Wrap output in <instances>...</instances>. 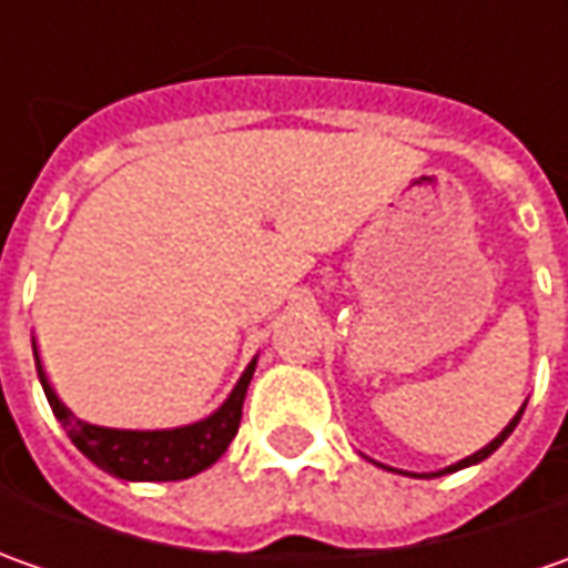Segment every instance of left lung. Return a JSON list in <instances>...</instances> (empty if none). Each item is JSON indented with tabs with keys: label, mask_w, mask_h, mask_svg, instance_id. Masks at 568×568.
Returning a JSON list of instances; mask_svg holds the SVG:
<instances>
[{
	"label": "left lung",
	"mask_w": 568,
	"mask_h": 568,
	"mask_svg": "<svg viewBox=\"0 0 568 568\" xmlns=\"http://www.w3.org/2000/svg\"><path fill=\"white\" fill-rule=\"evenodd\" d=\"M525 404H528V402H525ZM525 404L518 407V414H515L513 420L503 426V433H499L496 439H490V443H487L484 448H477V452H474V455H468V458H462V462H455V465H448V468H443V470H429V474H407V470H398V474H407V477H443V474H455V470L470 468V465H480L484 458H490L493 452L503 446V443H506L509 436H513V429L518 426V420H521V414H525ZM376 465H379V462H376ZM379 468H385V465H379ZM385 470H395V468H385Z\"/></svg>",
	"instance_id": "1"
}]
</instances>
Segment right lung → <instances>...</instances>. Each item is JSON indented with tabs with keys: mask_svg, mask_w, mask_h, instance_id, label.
<instances>
[{
	"mask_svg": "<svg viewBox=\"0 0 568 568\" xmlns=\"http://www.w3.org/2000/svg\"><path fill=\"white\" fill-rule=\"evenodd\" d=\"M33 363H37V376H40L47 402L53 407L55 420L65 426L78 452L120 480H186L211 468L227 452L240 429L246 388L255 373V357H252L224 404L195 424L173 426V429H116V426L88 424L59 402V395L43 373L37 341H33Z\"/></svg>",
	"mask_w": 568,
	"mask_h": 568,
	"instance_id": "obj_1",
	"label": "right lung"
}]
</instances>
